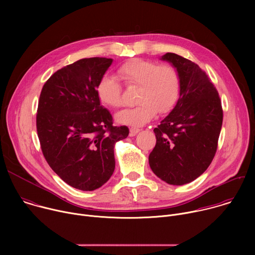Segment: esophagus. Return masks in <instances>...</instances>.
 <instances>
[{
    "label": "esophagus",
    "mask_w": 255,
    "mask_h": 255,
    "mask_svg": "<svg viewBox=\"0 0 255 255\" xmlns=\"http://www.w3.org/2000/svg\"><path fill=\"white\" fill-rule=\"evenodd\" d=\"M140 132V129L139 128H135V127H132L130 128V136H135L137 133Z\"/></svg>",
    "instance_id": "34e87169"
}]
</instances>
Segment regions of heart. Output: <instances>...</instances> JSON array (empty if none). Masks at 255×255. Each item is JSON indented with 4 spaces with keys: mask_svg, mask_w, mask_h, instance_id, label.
I'll use <instances>...</instances> for the list:
<instances>
[{
    "mask_svg": "<svg viewBox=\"0 0 255 255\" xmlns=\"http://www.w3.org/2000/svg\"><path fill=\"white\" fill-rule=\"evenodd\" d=\"M118 74L127 86H138V105L118 112L116 121L133 127L143 126L154 118L157 111H170L178 100L180 78L171 65L135 58L122 64ZM100 102L108 107L117 108L122 104V88L112 76H103L96 87Z\"/></svg>",
    "mask_w": 255,
    "mask_h": 255,
    "instance_id": "heart-1",
    "label": "heart"
}]
</instances>
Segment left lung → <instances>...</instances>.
<instances>
[{"instance_id": "obj_1", "label": "left lung", "mask_w": 255, "mask_h": 255, "mask_svg": "<svg viewBox=\"0 0 255 255\" xmlns=\"http://www.w3.org/2000/svg\"><path fill=\"white\" fill-rule=\"evenodd\" d=\"M160 59L177 70L180 93L172 110L153 130L156 144L148 160L156 176L181 186L195 180L211 164L223 111L216 88L198 64L171 52Z\"/></svg>"}]
</instances>
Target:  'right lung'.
Here are the masks:
<instances>
[{
	"label": "right lung",
	"mask_w": 255,
	"mask_h": 255,
	"mask_svg": "<svg viewBox=\"0 0 255 255\" xmlns=\"http://www.w3.org/2000/svg\"><path fill=\"white\" fill-rule=\"evenodd\" d=\"M112 58H83L62 67L44 84L36 126L43 155L70 187L94 191L115 169L114 146L129 134L113 126L112 115L96 93Z\"/></svg>",
	"instance_id": "add662e5"
}]
</instances>
